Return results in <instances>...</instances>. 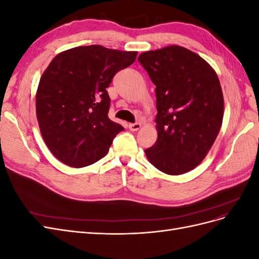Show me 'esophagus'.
I'll use <instances>...</instances> for the list:
<instances>
[{"label":"esophagus","mask_w":259,"mask_h":259,"mask_svg":"<svg viewBox=\"0 0 259 259\" xmlns=\"http://www.w3.org/2000/svg\"><path fill=\"white\" fill-rule=\"evenodd\" d=\"M128 127L132 132H136L138 130H140V127H142V124L140 123H134V124H130Z\"/></svg>","instance_id":"34e87169"}]
</instances>
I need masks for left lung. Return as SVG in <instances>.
I'll return each instance as SVG.
<instances>
[{"mask_svg": "<svg viewBox=\"0 0 259 259\" xmlns=\"http://www.w3.org/2000/svg\"><path fill=\"white\" fill-rule=\"evenodd\" d=\"M155 85L158 139L145 150L154 167L185 174L204 160L221 131L224 95L215 70L198 54L169 45L139 55Z\"/></svg>", "mask_w": 259, "mask_h": 259, "instance_id": "left-lung-1", "label": "left lung"}]
</instances>
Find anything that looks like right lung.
Segmentation results:
<instances>
[{
  "label": "right lung",
  "instance_id": "right-lung-1",
  "mask_svg": "<svg viewBox=\"0 0 259 259\" xmlns=\"http://www.w3.org/2000/svg\"><path fill=\"white\" fill-rule=\"evenodd\" d=\"M136 56L137 52L89 45L54 57L38 83L35 110L44 143L55 158L84 167L108 153L124 128L108 117L110 98L106 89Z\"/></svg>",
  "mask_w": 259,
  "mask_h": 259
}]
</instances>
